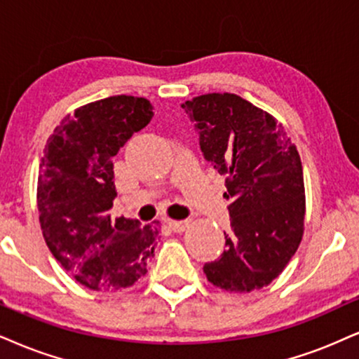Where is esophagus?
<instances>
[{
  "label": "esophagus",
  "instance_id": "34e87169",
  "mask_svg": "<svg viewBox=\"0 0 359 359\" xmlns=\"http://www.w3.org/2000/svg\"><path fill=\"white\" fill-rule=\"evenodd\" d=\"M168 226H170L175 233H181V231H184V229L189 226V219H183V221L168 219Z\"/></svg>",
  "mask_w": 359,
  "mask_h": 359
}]
</instances>
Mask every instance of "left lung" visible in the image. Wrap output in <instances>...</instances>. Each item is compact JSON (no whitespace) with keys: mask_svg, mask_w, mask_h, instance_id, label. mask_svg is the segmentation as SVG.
I'll use <instances>...</instances> for the list:
<instances>
[{"mask_svg":"<svg viewBox=\"0 0 359 359\" xmlns=\"http://www.w3.org/2000/svg\"><path fill=\"white\" fill-rule=\"evenodd\" d=\"M203 156L226 176L231 229L224 253L205 263L208 281L245 293L278 278L303 236L304 181L298 149L271 114L231 93L181 104Z\"/></svg>","mask_w":359,"mask_h":359,"instance_id":"left-lung-1","label":"left lung"}]
</instances>
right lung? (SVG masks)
<instances>
[{
	"mask_svg": "<svg viewBox=\"0 0 359 359\" xmlns=\"http://www.w3.org/2000/svg\"><path fill=\"white\" fill-rule=\"evenodd\" d=\"M153 106L111 96L66 116L48 140L38 176L43 236L57 263L83 286L121 290L146 274L158 224L113 216V156L151 121Z\"/></svg>",
	"mask_w": 359,
	"mask_h": 359,
	"instance_id": "obj_1",
	"label": "right lung"
}]
</instances>
